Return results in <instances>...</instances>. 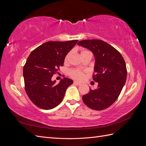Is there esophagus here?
Returning a JSON list of instances; mask_svg holds the SVG:
<instances>
[{"instance_id":"34e87169","label":"esophagus","mask_w":146,"mask_h":146,"mask_svg":"<svg viewBox=\"0 0 146 146\" xmlns=\"http://www.w3.org/2000/svg\"><path fill=\"white\" fill-rule=\"evenodd\" d=\"M74 83L75 84V85H81V83L80 82H76V81H74Z\"/></svg>"}]
</instances>
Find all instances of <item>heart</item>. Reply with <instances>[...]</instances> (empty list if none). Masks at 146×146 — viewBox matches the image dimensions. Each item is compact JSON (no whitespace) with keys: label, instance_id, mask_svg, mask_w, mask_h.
<instances>
[{"label":"heart","instance_id":"1","mask_svg":"<svg viewBox=\"0 0 146 146\" xmlns=\"http://www.w3.org/2000/svg\"><path fill=\"white\" fill-rule=\"evenodd\" d=\"M88 52L87 50H83L82 52V53L83 52ZM81 53V54H82ZM70 55V53H68V54L66 55V57H65V61H66L68 60L69 56ZM69 75L70 76V77L74 78H76L77 79V80H81L82 79L84 76H85V73L84 72L82 71V70H78V69H72L70 70L69 71Z\"/></svg>","mask_w":146,"mask_h":146}]
</instances>
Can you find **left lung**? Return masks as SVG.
<instances>
[{"label":"left lung","mask_w":146,"mask_h":146,"mask_svg":"<svg viewBox=\"0 0 146 146\" xmlns=\"http://www.w3.org/2000/svg\"><path fill=\"white\" fill-rule=\"evenodd\" d=\"M77 44L93 53L96 62L92 77L98 82L97 89H90L83 96V102L95 110L107 108L117 100L125 83L127 70L124 59L115 48L99 39H85Z\"/></svg>","instance_id":"8db88e82"}]
</instances>
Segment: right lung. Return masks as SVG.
<instances>
[{
  "instance_id": "obj_1",
  "label": "right lung",
  "mask_w": 146,
  "mask_h": 146,
  "mask_svg": "<svg viewBox=\"0 0 146 146\" xmlns=\"http://www.w3.org/2000/svg\"><path fill=\"white\" fill-rule=\"evenodd\" d=\"M77 42H46L29 56L23 68L25 90L38 107L43 110L56 107L62 101L66 89L73 83L71 79L64 77L56 84L52 77L63 66L65 56Z\"/></svg>"
}]
</instances>
